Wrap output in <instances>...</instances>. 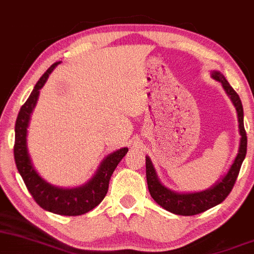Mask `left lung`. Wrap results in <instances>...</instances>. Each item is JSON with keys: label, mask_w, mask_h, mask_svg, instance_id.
Wrapping results in <instances>:
<instances>
[{"label": "left lung", "mask_w": 254, "mask_h": 254, "mask_svg": "<svg viewBox=\"0 0 254 254\" xmlns=\"http://www.w3.org/2000/svg\"><path fill=\"white\" fill-rule=\"evenodd\" d=\"M211 77L222 84L226 94L233 102L238 114V122H239V133L241 135L239 151H238L237 157H235L233 164L229 168L228 172L220 180L215 186L210 189L203 190L199 192H188L180 193L172 191L163 186L160 181L158 180L156 169L153 168L151 159L146 157V178H147V187L152 198L157 202L160 207L166 209L170 213L177 214V215L190 216L196 215V214L203 213V211L210 209L220 204L225 198L229 195V192L233 189L235 181H237L238 175H239L241 164L246 157L247 151V136L246 130L244 127V109L239 95L235 92L231 84L225 78V76L219 71H213Z\"/></svg>", "instance_id": "1"}]
</instances>
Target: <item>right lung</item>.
I'll use <instances>...</instances> for the list:
<instances>
[{
    "mask_svg": "<svg viewBox=\"0 0 254 254\" xmlns=\"http://www.w3.org/2000/svg\"><path fill=\"white\" fill-rule=\"evenodd\" d=\"M58 64H61V62H57L51 65L49 70L40 77V79L38 80L33 89L32 94L27 98L25 104L21 107L16 124H15L14 158L17 171L25 182L27 189L31 192L34 201L43 209L58 214V215L77 216L88 213L102 202L108 191L110 177L118 164L126 156L128 148H120V150L108 154L101 163L94 177L80 187L71 188V189L58 188L47 183L39 176L28 154L27 128H28L33 109L37 104L40 89L43 88L50 73Z\"/></svg>",
    "mask_w": 254,
    "mask_h": 254,
    "instance_id": "add662e5",
    "label": "right lung"
}]
</instances>
